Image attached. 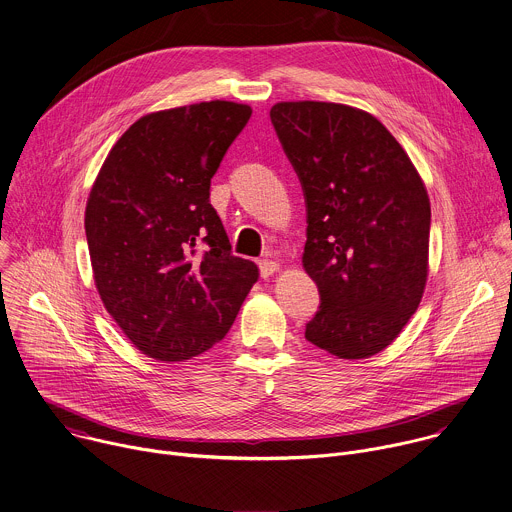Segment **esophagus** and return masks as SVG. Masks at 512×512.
<instances>
[{"mask_svg": "<svg viewBox=\"0 0 512 512\" xmlns=\"http://www.w3.org/2000/svg\"><path fill=\"white\" fill-rule=\"evenodd\" d=\"M257 265H259L261 277H269V275H273V273L279 269V263H277V261H271V259H261Z\"/></svg>", "mask_w": 512, "mask_h": 512, "instance_id": "34e87169", "label": "esophagus"}]
</instances>
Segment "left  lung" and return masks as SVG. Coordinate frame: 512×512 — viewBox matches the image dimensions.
<instances>
[{
  "mask_svg": "<svg viewBox=\"0 0 512 512\" xmlns=\"http://www.w3.org/2000/svg\"><path fill=\"white\" fill-rule=\"evenodd\" d=\"M269 116L305 199L303 267L321 299L305 339L337 358H370L394 342L424 293V183L364 110L305 100L279 102Z\"/></svg>",
  "mask_w": 512,
  "mask_h": 512,
  "instance_id": "8db88e82",
  "label": "left lung"
}]
</instances>
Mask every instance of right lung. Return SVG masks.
<instances>
[{
  "label": "right lung",
  "instance_id": "right-lung-1",
  "mask_svg": "<svg viewBox=\"0 0 512 512\" xmlns=\"http://www.w3.org/2000/svg\"><path fill=\"white\" fill-rule=\"evenodd\" d=\"M249 118V106L225 100L146 114L92 187L84 225L98 293L130 342L160 362L219 344L257 281L209 199Z\"/></svg>",
  "mask_w": 512,
  "mask_h": 512
}]
</instances>
